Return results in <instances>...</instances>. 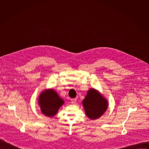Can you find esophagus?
I'll use <instances>...</instances> for the list:
<instances>
[{
	"label": "esophagus",
	"instance_id": "1",
	"mask_svg": "<svg viewBox=\"0 0 149 149\" xmlns=\"http://www.w3.org/2000/svg\"><path fill=\"white\" fill-rule=\"evenodd\" d=\"M71 101L72 104H75V102L77 101V100L75 98H72V99H71Z\"/></svg>",
	"mask_w": 149,
	"mask_h": 149
}]
</instances>
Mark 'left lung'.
I'll use <instances>...</instances> for the list:
<instances>
[{
  "instance_id": "obj_1",
  "label": "left lung",
  "mask_w": 149,
  "mask_h": 149,
  "mask_svg": "<svg viewBox=\"0 0 149 149\" xmlns=\"http://www.w3.org/2000/svg\"><path fill=\"white\" fill-rule=\"evenodd\" d=\"M86 116L91 120H96L102 116L108 109V101L98 91L90 88L82 101Z\"/></svg>"
}]
</instances>
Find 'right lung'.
<instances>
[{"instance_id": "obj_1", "label": "right lung", "mask_w": 149, "mask_h": 149, "mask_svg": "<svg viewBox=\"0 0 149 149\" xmlns=\"http://www.w3.org/2000/svg\"><path fill=\"white\" fill-rule=\"evenodd\" d=\"M63 104L64 101L52 88L43 90L39 95L38 104L40 111L47 117L55 116Z\"/></svg>"}]
</instances>
